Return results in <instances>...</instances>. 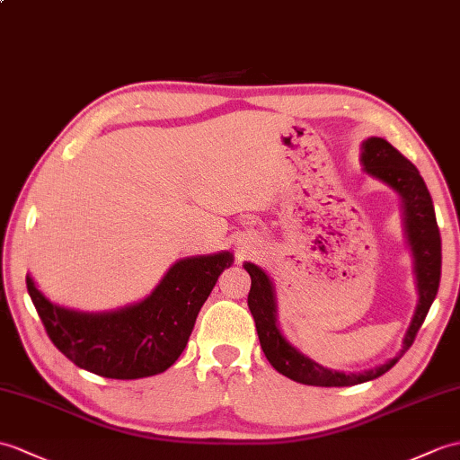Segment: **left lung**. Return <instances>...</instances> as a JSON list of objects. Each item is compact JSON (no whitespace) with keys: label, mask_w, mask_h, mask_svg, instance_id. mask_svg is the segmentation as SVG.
I'll return each instance as SVG.
<instances>
[{"label":"left lung","mask_w":460,"mask_h":460,"mask_svg":"<svg viewBox=\"0 0 460 460\" xmlns=\"http://www.w3.org/2000/svg\"><path fill=\"white\" fill-rule=\"evenodd\" d=\"M362 164H365L368 174L386 181L390 188L396 190L402 196L405 209V231H408V241L415 259L420 304L418 309H415L408 333H405L403 347L398 357L388 360L386 365L358 372V375H345V372H335L317 365L315 360L304 357L300 350L294 349L282 337L279 325H276V302L269 276L252 262L243 264L244 270L251 274L249 309L254 317L256 333H259L266 358L280 375L296 382L309 384V386H355V384L375 380L382 376L384 372H388L403 357V352L413 345L415 335H418L420 327L423 325L437 290H439L441 233L435 219L431 194L423 178L420 176V170L388 141L378 137H372L365 143Z\"/></svg>","instance_id":"8db88e82"}]
</instances>
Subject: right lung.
Here are the masks:
<instances>
[{
    "label": "right lung",
    "mask_w": 460,
    "mask_h": 460,
    "mask_svg": "<svg viewBox=\"0 0 460 460\" xmlns=\"http://www.w3.org/2000/svg\"><path fill=\"white\" fill-rule=\"evenodd\" d=\"M231 252L178 261L143 302L108 314H82L55 305L31 276L27 290L49 339L74 365L93 375L135 380L164 372L186 349L201 305Z\"/></svg>",
    "instance_id": "add662e5"
}]
</instances>
